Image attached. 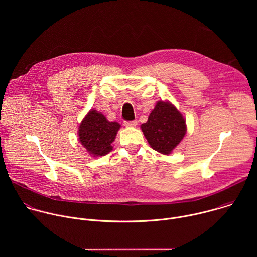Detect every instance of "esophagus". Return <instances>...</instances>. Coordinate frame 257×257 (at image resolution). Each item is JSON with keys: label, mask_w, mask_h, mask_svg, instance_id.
Segmentation results:
<instances>
[{"label": "esophagus", "mask_w": 257, "mask_h": 257, "mask_svg": "<svg viewBox=\"0 0 257 257\" xmlns=\"http://www.w3.org/2000/svg\"><path fill=\"white\" fill-rule=\"evenodd\" d=\"M124 126H126V127H135V126H137V122L136 121H125Z\"/></svg>", "instance_id": "1"}]
</instances>
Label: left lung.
I'll list each match as a JSON object with an SVG mask.
<instances>
[{
	"instance_id": "obj_1",
	"label": "left lung",
	"mask_w": 257,
	"mask_h": 257,
	"mask_svg": "<svg viewBox=\"0 0 257 257\" xmlns=\"http://www.w3.org/2000/svg\"><path fill=\"white\" fill-rule=\"evenodd\" d=\"M141 130L152 148L169 155L186 133V123L178 109L166 101H159Z\"/></svg>"
}]
</instances>
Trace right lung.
Masks as SVG:
<instances>
[{
	"instance_id": "1",
	"label": "right lung",
	"mask_w": 257,
	"mask_h": 257,
	"mask_svg": "<svg viewBox=\"0 0 257 257\" xmlns=\"http://www.w3.org/2000/svg\"><path fill=\"white\" fill-rule=\"evenodd\" d=\"M121 126L108 122L94 109L86 115L79 127V140L88 153L94 157L105 156L113 150L112 142Z\"/></svg>"
}]
</instances>
